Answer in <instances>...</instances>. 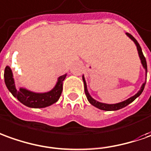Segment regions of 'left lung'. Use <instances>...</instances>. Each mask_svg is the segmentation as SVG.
Here are the masks:
<instances>
[{
	"mask_svg": "<svg viewBox=\"0 0 151 151\" xmlns=\"http://www.w3.org/2000/svg\"><path fill=\"white\" fill-rule=\"evenodd\" d=\"M127 37H129L132 40L134 43L136 44L137 46V51H138V54H139V58L141 59V64H142V66H143V68L145 69V82L142 84V86H141V89L140 90L137 92L135 95H133L132 97L129 98V99H126L124 101L120 102V103H117V104H104V103H101V102H99L97 100H95L94 99L90 96V94H89V91H88V89H87V85H86V79L84 77V76H83V81H84V86H85V92H86V97H87V99H88V101L92 104L94 107H96L97 109H101V110H104V111H116V110H119V109H122V108H124L126 106H127L129 104H131L132 102H133L137 97H139L140 95L141 94V93L143 92V90H144V88H145V82H146V76H147V64H146V60H145V57H144V55H143V52H142V50H141V47L140 44L138 43V42L137 41V39L133 37L132 34H128V33H127Z\"/></svg>",
	"mask_w": 151,
	"mask_h": 151,
	"instance_id": "obj_1",
	"label": "left lung"
}]
</instances>
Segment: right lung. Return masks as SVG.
Segmentation results:
<instances>
[{
  "label": "right lung",
  "mask_w": 151,
  "mask_h": 151,
  "mask_svg": "<svg viewBox=\"0 0 151 151\" xmlns=\"http://www.w3.org/2000/svg\"><path fill=\"white\" fill-rule=\"evenodd\" d=\"M66 74L58 77V82L52 89L45 93H36L30 91L25 88L17 89L15 87L14 79L13 73L10 66H6L5 68V83L10 93L14 98H16L19 101L22 103L29 108L34 109H42L53 104L58 102L62 92V85L63 81L65 80Z\"/></svg>",
  "instance_id": "obj_1"
}]
</instances>
